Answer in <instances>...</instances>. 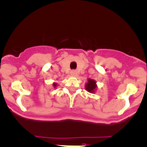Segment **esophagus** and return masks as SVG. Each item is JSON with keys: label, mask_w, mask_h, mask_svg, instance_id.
I'll return each instance as SVG.
<instances>
[{"label": "esophagus", "mask_w": 147, "mask_h": 147, "mask_svg": "<svg viewBox=\"0 0 147 147\" xmlns=\"http://www.w3.org/2000/svg\"><path fill=\"white\" fill-rule=\"evenodd\" d=\"M77 74H78V72H77L76 70H75V69H73V70H71L70 75H72V76H76Z\"/></svg>", "instance_id": "1"}]
</instances>
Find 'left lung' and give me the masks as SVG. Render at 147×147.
<instances>
[{"label": "left lung", "mask_w": 147, "mask_h": 147, "mask_svg": "<svg viewBox=\"0 0 147 147\" xmlns=\"http://www.w3.org/2000/svg\"><path fill=\"white\" fill-rule=\"evenodd\" d=\"M96 88V82L94 80H92V79H88V83H87L86 85V89L88 92L93 93Z\"/></svg>", "instance_id": "8db88e82"}]
</instances>
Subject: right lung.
<instances>
[{
  "mask_svg": "<svg viewBox=\"0 0 147 147\" xmlns=\"http://www.w3.org/2000/svg\"><path fill=\"white\" fill-rule=\"evenodd\" d=\"M53 86H56V84H55V83H53Z\"/></svg>",
  "mask_w": 147,
  "mask_h": 147,
  "instance_id": "add662e5",
  "label": "right lung"
}]
</instances>
